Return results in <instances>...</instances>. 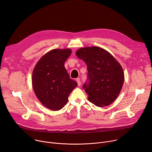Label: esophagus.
Returning <instances> with one entry per match:
<instances>
[{"instance_id":"obj_1","label":"esophagus","mask_w":152,"mask_h":152,"mask_svg":"<svg viewBox=\"0 0 152 152\" xmlns=\"http://www.w3.org/2000/svg\"><path fill=\"white\" fill-rule=\"evenodd\" d=\"M76 81H77V82L78 86H81V81H80V78H77V79H76Z\"/></svg>"}]
</instances>
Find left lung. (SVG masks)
Returning a JSON list of instances; mask_svg holds the SVG:
<instances>
[{
    "label": "left lung",
    "instance_id": "8db88e82",
    "mask_svg": "<svg viewBox=\"0 0 152 152\" xmlns=\"http://www.w3.org/2000/svg\"><path fill=\"white\" fill-rule=\"evenodd\" d=\"M75 53L87 65L89 81L83 88L89 101L99 107L110 105L118 97L124 85L122 66L109 52L100 47L82 48Z\"/></svg>",
    "mask_w": 152,
    "mask_h": 152
}]
</instances>
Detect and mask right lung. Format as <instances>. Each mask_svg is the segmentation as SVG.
I'll use <instances>...</instances> for the list:
<instances>
[{
	"mask_svg": "<svg viewBox=\"0 0 152 152\" xmlns=\"http://www.w3.org/2000/svg\"><path fill=\"white\" fill-rule=\"evenodd\" d=\"M72 53L70 49H55L45 53L34 66L32 87L42 105L53 111L62 109L77 86L69 77L64 63Z\"/></svg>",
	"mask_w": 152,
	"mask_h": 152,
	"instance_id": "obj_1",
	"label": "right lung"
}]
</instances>
